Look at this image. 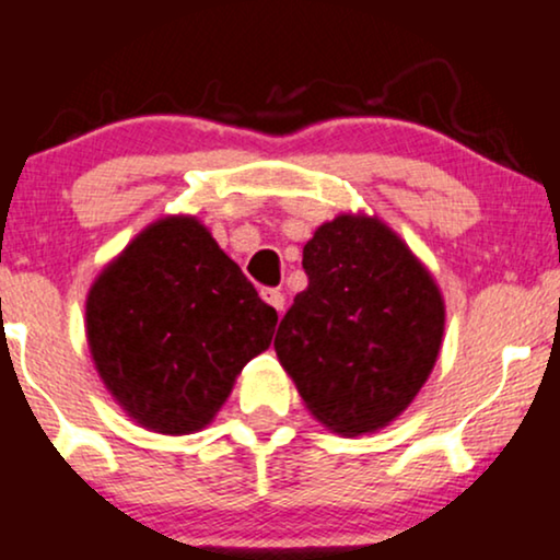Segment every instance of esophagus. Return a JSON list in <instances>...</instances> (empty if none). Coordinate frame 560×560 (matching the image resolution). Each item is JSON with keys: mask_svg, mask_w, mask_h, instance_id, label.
<instances>
[{"mask_svg": "<svg viewBox=\"0 0 560 560\" xmlns=\"http://www.w3.org/2000/svg\"><path fill=\"white\" fill-rule=\"evenodd\" d=\"M260 298L266 300L268 305H271L276 313H281V311H284V294H281L279 289H262V292H260Z\"/></svg>", "mask_w": 560, "mask_h": 560, "instance_id": "esophagus-1", "label": "esophagus"}]
</instances>
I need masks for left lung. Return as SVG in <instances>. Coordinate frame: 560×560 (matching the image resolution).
<instances>
[{
  "label": "left lung",
  "mask_w": 560,
  "mask_h": 560,
  "mask_svg": "<svg viewBox=\"0 0 560 560\" xmlns=\"http://www.w3.org/2000/svg\"><path fill=\"white\" fill-rule=\"evenodd\" d=\"M307 289L273 347L307 410L331 432L387 427L432 374L445 300L432 273L374 215L342 213L302 249Z\"/></svg>",
  "instance_id": "1"
}]
</instances>
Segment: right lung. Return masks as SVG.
I'll use <instances>...</instances> for the list:
<instances>
[{
	"instance_id": "right-lung-1",
	"label": "right lung",
	"mask_w": 560,
	"mask_h": 560,
	"mask_svg": "<svg viewBox=\"0 0 560 560\" xmlns=\"http://www.w3.org/2000/svg\"><path fill=\"white\" fill-rule=\"evenodd\" d=\"M276 311L191 215L147 226L89 289L86 339L102 382L139 427L191 434L268 350Z\"/></svg>"
}]
</instances>
